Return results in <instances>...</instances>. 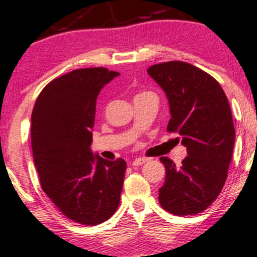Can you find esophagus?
I'll list each match as a JSON object with an SVG mask.
<instances>
[{"instance_id": "1", "label": "esophagus", "mask_w": 257, "mask_h": 257, "mask_svg": "<svg viewBox=\"0 0 257 257\" xmlns=\"http://www.w3.org/2000/svg\"><path fill=\"white\" fill-rule=\"evenodd\" d=\"M147 162V159H145V158H137V159H134L133 160V166H140V165H144L145 163Z\"/></svg>"}]
</instances>
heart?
<instances>
[{
  "label": "heart",
  "instance_id": "b5f03b06",
  "mask_svg": "<svg viewBox=\"0 0 257 257\" xmlns=\"http://www.w3.org/2000/svg\"><path fill=\"white\" fill-rule=\"evenodd\" d=\"M146 93H147V92H146ZM141 94H145V93H141Z\"/></svg>",
  "mask_w": 257,
  "mask_h": 257
}]
</instances>
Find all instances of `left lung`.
Segmentation results:
<instances>
[{
    "mask_svg": "<svg viewBox=\"0 0 257 257\" xmlns=\"http://www.w3.org/2000/svg\"><path fill=\"white\" fill-rule=\"evenodd\" d=\"M147 73L169 100L168 132L181 135L188 153L179 168L160 158L166 175L159 202L171 214H197L217 199L226 181L236 137L230 104L217 80L189 63L164 62Z\"/></svg>",
    "mask_w": 257,
    "mask_h": 257,
    "instance_id": "left-lung-1",
    "label": "left lung"
}]
</instances>
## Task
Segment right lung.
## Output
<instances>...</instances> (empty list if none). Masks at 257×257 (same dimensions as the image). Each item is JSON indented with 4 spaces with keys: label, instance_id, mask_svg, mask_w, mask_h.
<instances>
[{
    "label": "right lung",
    "instance_id": "add662e5",
    "mask_svg": "<svg viewBox=\"0 0 257 257\" xmlns=\"http://www.w3.org/2000/svg\"><path fill=\"white\" fill-rule=\"evenodd\" d=\"M119 73L76 69L52 80L37 98L31 142L40 185L72 220L93 226L118 208L126 163L103 159L91 150L99 92Z\"/></svg>",
    "mask_w": 257,
    "mask_h": 257
}]
</instances>
